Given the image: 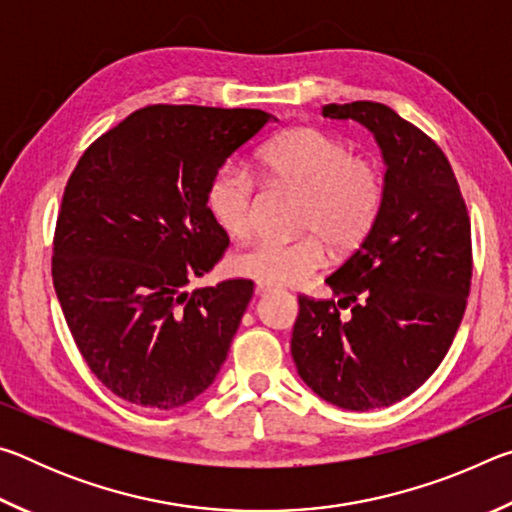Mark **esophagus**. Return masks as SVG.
I'll return each mask as SVG.
<instances>
[{"label": "esophagus", "mask_w": 512, "mask_h": 512, "mask_svg": "<svg viewBox=\"0 0 512 512\" xmlns=\"http://www.w3.org/2000/svg\"><path fill=\"white\" fill-rule=\"evenodd\" d=\"M275 287H273V284H266V282H257L255 284V291L257 293H268V291H273Z\"/></svg>", "instance_id": "34e87169"}]
</instances>
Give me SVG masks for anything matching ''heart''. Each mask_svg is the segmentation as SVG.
Instances as JSON below:
<instances>
[{"label":"heart","instance_id":"obj_1","mask_svg":"<svg viewBox=\"0 0 512 512\" xmlns=\"http://www.w3.org/2000/svg\"><path fill=\"white\" fill-rule=\"evenodd\" d=\"M259 164L277 183L305 194L298 239H262L230 259L232 273L266 284H300L327 264V243L348 253L363 244L384 205V176L368 158H357L339 137L318 128H293L268 142ZM214 223L232 239L255 230V183L239 164H223L205 189Z\"/></svg>","mask_w":512,"mask_h":512}]
</instances>
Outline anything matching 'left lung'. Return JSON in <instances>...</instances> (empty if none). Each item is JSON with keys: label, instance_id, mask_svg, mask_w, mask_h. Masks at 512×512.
Listing matches in <instances>:
<instances>
[{"label": "left lung", "instance_id": "8db88e82", "mask_svg": "<svg viewBox=\"0 0 512 512\" xmlns=\"http://www.w3.org/2000/svg\"><path fill=\"white\" fill-rule=\"evenodd\" d=\"M323 117L354 119L375 135L384 205L363 244L325 280L339 302L298 296L291 354L318 397L370 411L418 391L445 359L470 296V216L445 153L395 110L329 103Z\"/></svg>", "mask_w": 512, "mask_h": 512}]
</instances>
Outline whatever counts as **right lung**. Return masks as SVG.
<instances>
[{
	"instance_id": "1",
	"label": "right lung",
	"mask_w": 512,
	"mask_h": 512,
	"mask_svg": "<svg viewBox=\"0 0 512 512\" xmlns=\"http://www.w3.org/2000/svg\"><path fill=\"white\" fill-rule=\"evenodd\" d=\"M271 119L253 108L146 106L69 176L51 277L76 348L121 400L178 409L219 375L253 282L185 287L228 248L207 183Z\"/></svg>"
}]
</instances>
